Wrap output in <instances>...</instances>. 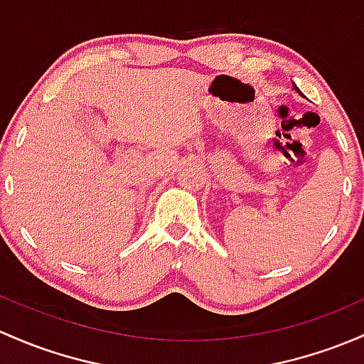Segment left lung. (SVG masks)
<instances>
[{
	"mask_svg": "<svg viewBox=\"0 0 364 364\" xmlns=\"http://www.w3.org/2000/svg\"><path fill=\"white\" fill-rule=\"evenodd\" d=\"M295 87V86H294ZM295 91H297V93H301V91H299V87H295Z\"/></svg>",
	"mask_w": 364,
	"mask_h": 364,
	"instance_id": "1",
	"label": "left lung"
}]
</instances>
